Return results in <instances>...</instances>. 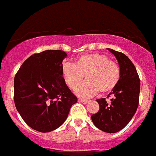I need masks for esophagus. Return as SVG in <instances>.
<instances>
[{
    "label": "esophagus",
    "instance_id": "34e87169",
    "mask_svg": "<svg viewBox=\"0 0 156 156\" xmlns=\"http://www.w3.org/2000/svg\"><path fill=\"white\" fill-rule=\"evenodd\" d=\"M79 102H80V103H83V104H87V103H88V100H83V99H79Z\"/></svg>",
    "mask_w": 156,
    "mask_h": 156
}]
</instances>
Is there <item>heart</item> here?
<instances>
[{
	"label": "heart",
	"mask_w": 156,
	"mask_h": 156,
	"mask_svg": "<svg viewBox=\"0 0 156 156\" xmlns=\"http://www.w3.org/2000/svg\"><path fill=\"white\" fill-rule=\"evenodd\" d=\"M65 83L71 89H76L84 76L87 80L76 90L81 98H91L100 91L107 93L118 84L121 75L120 68L115 62L100 53L85 54L76 58L74 64L65 62L62 68Z\"/></svg>",
	"instance_id": "1"
}]
</instances>
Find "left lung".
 <instances>
[{"mask_svg": "<svg viewBox=\"0 0 156 156\" xmlns=\"http://www.w3.org/2000/svg\"><path fill=\"white\" fill-rule=\"evenodd\" d=\"M107 49L118 61L121 75L118 84L107 97L113 96L111 103H107L105 98L98 99L100 109L98 113L91 115V120L99 129L108 133H115L124 128L136 112L140 83L136 68L131 60L123 53L110 48Z\"/></svg>", "mask_w": 156, "mask_h": 156, "instance_id": "obj_1", "label": "left lung"}]
</instances>
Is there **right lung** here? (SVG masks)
I'll return each instance as SVG.
<instances>
[{"label":"right lung","instance_id":"right-lung-1","mask_svg":"<svg viewBox=\"0 0 156 156\" xmlns=\"http://www.w3.org/2000/svg\"><path fill=\"white\" fill-rule=\"evenodd\" d=\"M66 56L58 50L35 53L25 60L15 76V105L25 123L36 131L57 129L77 102L62 76Z\"/></svg>","mask_w":156,"mask_h":156}]
</instances>
